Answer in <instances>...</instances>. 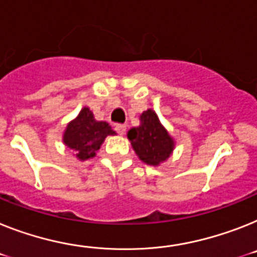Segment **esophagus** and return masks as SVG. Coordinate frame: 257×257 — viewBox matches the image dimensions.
I'll list each match as a JSON object with an SVG mask.
<instances>
[{
  "label": "esophagus",
  "mask_w": 257,
  "mask_h": 257,
  "mask_svg": "<svg viewBox=\"0 0 257 257\" xmlns=\"http://www.w3.org/2000/svg\"><path fill=\"white\" fill-rule=\"evenodd\" d=\"M115 131L118 133V135H125V132H126V126H125L124 124H116Z\"/></svg>",
  "instance_id": "34e87169"
}]
</instances>
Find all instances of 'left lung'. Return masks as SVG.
<instances>
[{"label":"left lung","mask_w":257,"mask_h":257,"mask_svg":"<svg viewBox=\"0 0 257 257\" xmlns=\"http://www.w3.org/2000/svg\"><path fill=\"white\" fill-rule=\"evenodd\" d=\"M128 139L136 154L148 165H159L169 158L174 149V141L152 109L142 113L141 124L129 131Z\"/></svg>","instance_id":"left-lung-1"}]
</instances>
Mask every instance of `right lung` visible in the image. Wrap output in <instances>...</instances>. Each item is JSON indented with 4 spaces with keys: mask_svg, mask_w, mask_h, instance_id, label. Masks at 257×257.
Masks as SVG:
<instances>
[{
    "mask_svg": "<svg viewBox=\"0 0 257 257\" xmlns=\"http://www.w3.org/2000/svg\"><path fill=\"white\" fill-rule=\"evenodd\" d=\"M113 133L108 122L96 121L92 112L85 107L77 118L66 126L64 142L77 153L75 155L81 161H86L95 157L105 137Z\"/></svg>",
    "mask_w": 257,
    "mask_h": 257,
    "instance_id": "right-lung-1",
    "label": "right lung"
}]
</instances>
